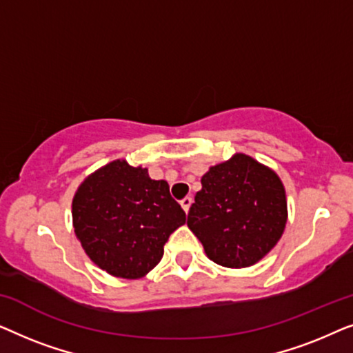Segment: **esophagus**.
<instances>
[{
    "mask_svg": "<svg viewBox=\"0 0 353 353\" xmlns=\"http://www.w3.org/2000/svg\"><path fill=\"white\" fill-rule=\"evenodd\" d=\"M180 204H181V207H183V210H185L186 214H188V210H190V207H191V204H192V199H191L190 196H186L185 199L180 201Z\"/></svg>",
    "mask_w": 353,
    "mask_h": 353,
    "instance_id": "obj_1",
    "label": "esophagus"
}]
</instances>
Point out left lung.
I'll return each instance as SVG.
<instances>
[{"instance_id":"left-lung-1","label":"left lung","mask_w":353,"mask_h":353,"mask_svg":"<svg viewBox=\"0 0 353 353\" xmlns=\"http://www.w3.org/2000/svg\"><path fill=\"white\" fill-rule=\"evenodd\" d=\"M188 214L207 257L228 268L257 263L281 238L288 220L279 176L245 154L210 167Z\"/></svg>"}]
</instances>
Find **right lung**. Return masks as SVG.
<instances>
[{"label":"right lung","instance_id":"obj_1","mask_svg":"<svg viewBox=\"0 0 353 353\" xmlns=\"http://www.w3.org/2000/svg\"><path fill=\"white\" fill-rule=\"evenodd\" d=\"M72 219L81 248L99 268L138 279L161 262L168 236L185 225L186 214L167 181L119 159L85 178Z\"/></svg>","mask_w":353,"mask_h":353}]
</instances>
